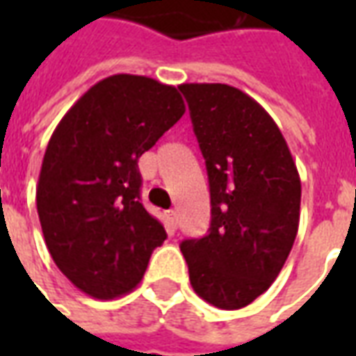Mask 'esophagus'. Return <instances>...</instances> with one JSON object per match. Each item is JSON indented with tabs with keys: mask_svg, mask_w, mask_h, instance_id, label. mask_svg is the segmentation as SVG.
Instances as JSON below:
<instances>
[{
	"mask_svg": "<svg viewBox=\"0 0 356 356\" xmlns=\"http://www.w3.org/2000/svg\"><path fill=\"white\" fill-rule=\"evenodd\" d=\"M165 223H168V227L170 229H177V213L173 211V209H170V211H165Z\"/></svg>",
	"mask_w": 356,
	"mask_h": 356,
	"instance_id": "1",
	"label": "esophagus"
}]
</instances>
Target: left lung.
Instances as JSON below:
<instances>
[{
  "mask_svg": "<svg viewBox=\"0 0 356 356\" xmlns=\"http://www.w3.org/2000/svg\"><path fill=\"white\" fill-rule=\"evenodd\" d=\"M206 160L211 223L181 242L194 291L217 309H242L275 282L299 227L301 181L267 110L225 83L179 86Z\"/></svg>",
  "mask_w": 356,
  "mask_h": 356,
  "instance_id": "8db88e82",
  "label": "left lung"
}]
</instances>
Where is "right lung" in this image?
Returning <instances> with one entry per match:
<instances>
[{
  "mask_svg": "<svg viewBox=\"0 0 356 356\" xmlns=\"http://www.w3.org/2000/svg\"><path fill=\"white\" fill-rule=\"evenodd\" d=\"M183 114L177 88L116 74L81 95L51 135L35 188L43 238L91 298L131 291L168 238L140 204L137 162Z\"/></svg>",
  "mask_w": 356,
  "mask_h": 356,
  "instance_id": "1",
  "label": "right lung"
}]
</instances>
